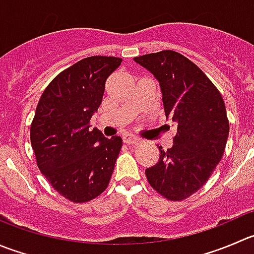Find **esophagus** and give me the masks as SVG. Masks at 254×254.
I'll return each instance as SVG.
<instances>
[{"label":"esophagus","instance_id":"obj_1","mask_svg":"<svg viewBox=\"0 0 254 254\" xmlns=\"http://www.w3.org/2000/svg\"><path fill=\"white\" fill-rule=\"evenodd\" d=\"M123 140H124L125 144L127 145H136L140 142V139H137V137H135L134 135H130V134H127L123 136Z\"/></svg>","mask_w":254,"mask_h":254}]
</instances>
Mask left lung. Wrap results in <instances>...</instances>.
I'll use <instances>...</instances> for the list:
<instances>
[{
  "instance_id": "obj_1",
  "label": "left lung",
  "mask_w": 254,
  "mask_h": 254,
  "mask_svg": "<svg viewBox=\"0 0 254 254\" xmlns=\"http://www.w3.org/2000/svg\"><path fill=\"white\" fill-rule=\"evenodd\" d=\"M134 61L159 80L166 119L177 127L172 147L159 146V161L145 175L160 195L182 201L205 185L222 159L230 132L225 102L205 73L177 52Z\"/></svg>"
}]
</instances>
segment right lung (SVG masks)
<instances>
[{
    "label": "right lung",
    "mask_w": 254,
    "mask_h": 254,
    "mask_svg": "<svg viewBox=\"0 0 254 254\" xmlns=\"http://www.w3.org/2000/svg\"><path fill=\"white\" fill-rule=\"evenodd\" d=\"M122 58L93 56L59 73L44 89L31 125L37 165L49 184L72 202L93 200L108 187L122 149L90 119L102 104L105 82Z\"/></svg>",
    "instance_id": "right-lung-1"
}]
</instances>
